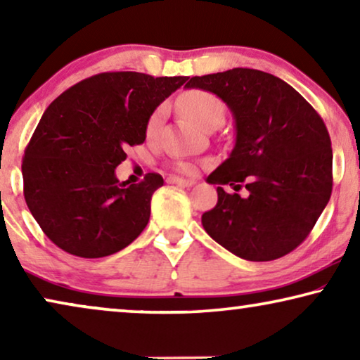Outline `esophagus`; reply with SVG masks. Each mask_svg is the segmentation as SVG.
I'll list each match as a JSON object with an SVG mask.
<instances>
[{
	"instance_id": "34e87169",
	"label": "esophagus",
	"mask_w": 360,
	"mask_h": 360,
	"mask_svg": "<svg viewBox=\"0 0 360 360\" xmlns=\"http://www.w3.org/2000/svg\"><path fill=\"white\" fill-rule=\"evenodd\" d=\"M169 184H175V185H180V186H193L195 181L193 180L180 179V176H170Z\"/></svg>"
}]
</instances>
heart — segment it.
<instances>
[{"instance_id":"1","label":"heart","mask_w":360,"mask_h":360,"mask_svg":"<svg viewBox=\"0 0 360 360\" xmlns=\"http://www.w3.org/2000/svg\"><path fill=\"white\" fill-rule=\"evenodd\" d=\"M179 108L185 112L186 116L191 117L196 124H200L205 129L214 126V124H221L224 120V103L219 96H216L214 93L206 91V90H190L181 93L179 96ZM165 115V106H159L155 108L154 112H152L149 121H147V134H154L157 131V127L160 126L162 117ZM180 170L184 172H191L195 170L193 164L190 162H181L180 164Z\"/></svg>"}]
</instances>
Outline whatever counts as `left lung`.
I'll return each instance as SVG.
<instances>
[{
    "label": "left lung",
    "instance_id": "obj_1",
    "mask_svg": "<svg viewBox=\"0 0 360 360\" xmlns=\"http://www.w3.org/2000/svg\"><path fill=\"white\" fill-rule=\"evenodd\" d=\"M185 86L214 93L236 121L229 159L206 179L236 191L218 186V203L201 216L205 231L252 262L292 252L331 198L333 149L321 116L288 83L254 68L191 77Z\"/></svg>",
    "mask_w": 360,
    "mask_h": 360
}]
</instances>
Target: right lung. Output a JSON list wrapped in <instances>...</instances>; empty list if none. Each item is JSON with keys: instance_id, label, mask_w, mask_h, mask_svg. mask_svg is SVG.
Wrapping results in <instances>:
<instances>
[{"instance_id": "add662e5", "label": "right lung", "mask_w": 360, "mask_h": 360, "mask_svg": "<svg viewBox=\"0 0 360 360\" xmlns=\"http://www.w3.org/2000/svg\"><path fill=\"white\" fill-rule=\"evenodd\" d=\"M188 77L105 72L56 98L22 157L24 198L44 234L83 259L124 249L149 223L159 174L120 184L115 169L127 146L146 141L157 106Z\"/></svg>"}]
</instances>
